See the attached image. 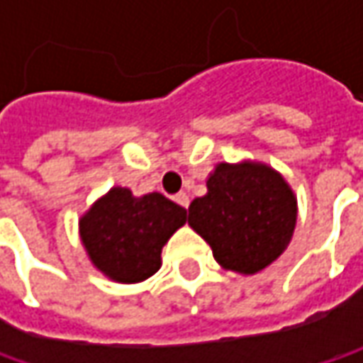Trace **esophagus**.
I'll list each match as a JSON object with an SVG mask.
<instances>
[{
	"label": "esophagus",
	"instance_id": "obj_1",
	"mask_svg": "<svg viewBox=\"0 0 363 363\" xmlns=\"http://www.w3.org/2000/svg\"><path fill=\"white\" fill-rule=\"evenodd\" d=\"M175 202L179 203L182 208H186V210H188V206H189V196H188V194H184V191H179V194L175 196Z\"/></svg>",
	"mask_w": 363,
	"mask_h": 363
}]
</instances>
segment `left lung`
I'll return each instance as SVG.
<instances>
[{
    "label": "left lung",
    "mask_w": 363,
    "mask_h": 363,
    "mask_svg": "<svg viewBox=\"0 0 363 363\" xmlns=\"http://www.w3.org/2000/svg\"><path fill=\"white\" fill-rule=\"evenodd\" d=\"M206 188L189 203L188 224L224 271L257 274L285 252L297 224V196L274 167L222 161Z\"/></svg>",
    "instance_id": "obj_1"
}]
</instances>
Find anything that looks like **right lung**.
<instances>
[{
    "instance_id": "obj_1",
    "label": "right lung",
    "mask_w": 363,
    "mask_h": 363,
    "mask_svg": "<svg viewBox=\"0 0 363 363\" xmlns=\"http://www.w3.org/2000/svg\"><path fill=\"white\" fill-rule=\"evenodd\" d=\"M186 224V208L151 191L133 196L115 186L78 220L80 242L106 279L133 285L161 269V250Z\"/></svg>"
}]
</instances>
